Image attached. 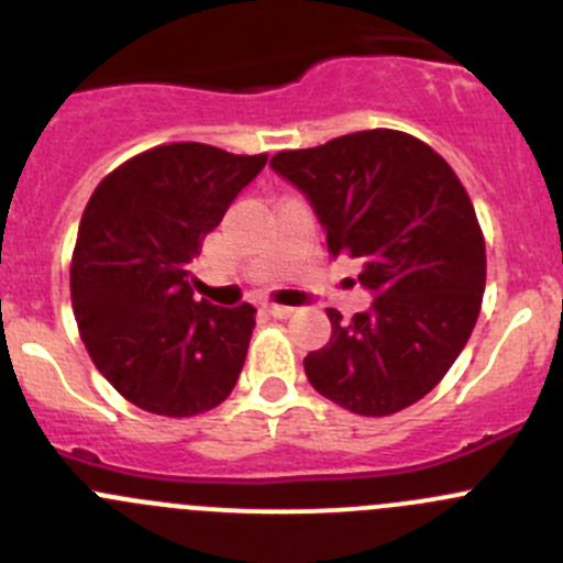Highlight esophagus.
<instances>
[{
	"label": "esophagus",
	"instance_id": "esophagus-1",
	"mask_svg": "<svg viewBox=\"0 0 563 563\" xmlns=\"http://www.w3.org/2000/svg\"><path fill=\"white\" fill-rule=\"evenodd\" d=\"M266 313L275 316V318H288V316L297 313V310L288 308V305H266Z\"/></svg>",
	"mask_w": 563,
	"mask_h": 563
}]
</instances>
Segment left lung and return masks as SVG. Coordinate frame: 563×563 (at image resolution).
Masks as SVG:
<instances>
[{"instance_id": "left-lung-1", "label": "left lung", "mask_w": 563, "mask_h": 563, "mask_svg": "<svg viewBox=\"0 0 563 563\" xmlns=\"http://www.w3.org/2000/svg\"><path fill=\"white\" fill-rule=\"evenodd\" d=\"M272 172L316 212L327 250L362 258L371 308L305 356L316 391L362 417L428 395L468 343L485 294V240L450 163L397 130H362L277 152Z\"/></svg>"}]
</instances>
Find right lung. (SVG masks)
<instances>
[{
  "label": "right lung",
  "instance_id": "right-lung-1",
  "mask_svg": "<svg viewBox=\"0 0 563 563\" xmlns=\"http://www.w3.org/2000/svg\"><path fill=\"white\" fill-rule=\"evenodd\" d=\"M266 155L209 144L155 146L95 187L70 266L89 356L133 406L196 417L236 387L255 310L192 294L190 264Z\"/></svg>",
  "mask_w": 563,
  "mask_h": 563
}]
</instances>
